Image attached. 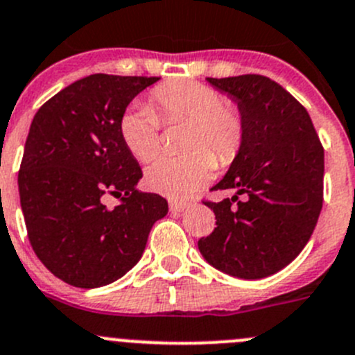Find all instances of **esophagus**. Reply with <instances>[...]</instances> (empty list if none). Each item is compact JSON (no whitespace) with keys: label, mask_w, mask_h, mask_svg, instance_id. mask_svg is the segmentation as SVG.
<instances>
[{"label":"esophagus","mask_w":355,"mask_h":355,"mask_svg":"<svg viewBox=\"0 0 355 355\" xmlns=\"http://www.w3.org/2000/svg\"><path fill=\"white\" fill-rule=\"evenodd\" d=\"M168 205H170L171 211H175V213L184 211V209L189 206L185 201H177V199H170V202H168Z\"/></svg>","instance_id":"esophagus-1"}]
</instances>
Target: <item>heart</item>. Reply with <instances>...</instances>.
<instances>
[{
  "label": "heart",
  "mask_w": 355,
  "mask_h": 355,
  "mask_svg": "<svg viewBox=\"0 0 355 355\" xmlns=\"http://www.w3.org/2000/svg\"><path fill=\"white\" fill-rule=\"evenodd\" d=\"M150 104L132 105L119 119V135L135 159L147 163L161 149V121L187 123L180 156H163L146 171L153 191L184 198L205 185L220 166H229L244 146L246 123L236 105L213 86L199 81H171L150 92Z\"/></svg>",
  "instance_id": "heart-1"
}]
</instances>
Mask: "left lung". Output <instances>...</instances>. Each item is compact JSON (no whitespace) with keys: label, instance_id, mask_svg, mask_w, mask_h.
Segmentation results:
<instances>
[{"label":"left lung","instance_id":"left-lung-1","mask_svg":"<svg viewBox=\"0 0 355 355\" xmlns=\"http://www.w3.org/2000/svg\"><path fill=\"white\" fill-rule=\"evenodd\" d=\"M237 102L246 139L211 191L232 189L213 209L216 227L198 241L209 265L241 279L276 274L311 239L322 208L324 149L307 109L270 78H206ZM243 199H240V196Z\"/></svg>","mask_w":355,"mask_h":355}]
</instances>
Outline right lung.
<instances>
[{
	"label": "right lung",
	"instance_id": "1",
	"mask_svg": "<svg viewBox=\"0 0 355 355\" xmlns=\"http://www.w3.org/2000/svg\"><path fill=\"white\" fill-rule=\"evenodd\" d=\"M159 78L92 74L37 109L24 147L19 194L27 237L53 276L98 288L140 260L166 199L137 191L142 170L119 135L130 102ZM111 193L122 205L109 210Z\"/></svg>",
	"mask_w": 355,
	"mask_h": 355
}]
</instances>
